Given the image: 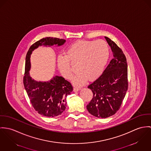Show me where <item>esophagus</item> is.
<instances>
[{
    "instance_id": "34e87169",
    "label": "esophagus",
    "mask_w": 151,
    "mask_h": 151,
    "mask_svg": "<svg viewBox=\"0 0 151 151\" xmlns=\"http://www.w3.org/2000/svg\"><path fill=\"white\" fill-rule=\"evenodd\" d=\"M80 89H81V88H80V87H75L73 88V91H79Z\"/></svg>"
}]
</instances>
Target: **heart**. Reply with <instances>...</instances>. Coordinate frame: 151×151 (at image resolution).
<instances>
[{
	"instance_id": "1",
	"label": "heart",
	"mask_w": 151,
	"mask_h": 151,
	"mask_svg": "<svg viewBox=\"0 0 151 151\" xmlns=\"http://www.w3.org/2000/svg\"><path fill=\"white\" fill-rule=\"evenodd\" d=\"M109 48L104 40H79L69 46L65 55H59L57 67L61 75L71 79L73 71L70 63H78L79 70L72 79L73 83L82 86L88 79L94 81L103 73L109 57Z\"/></svg>"
}]
</instances>
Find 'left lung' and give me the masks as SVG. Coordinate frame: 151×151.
I'll use <instances>...</instances> for the list:
<instances>
[{"label": "left lung", "instance_id": "left-lung-1", "mask_svg": "<svg viewBox=\"0 0 151 151\" xmlns=\"http://www.w3.org/2000/svg\"><path fill=\"white\" fill-rule=\"evenodd\" d=\"M105 38L113 52L114 58L100 76L88 86L93 98L86 106L90 114L99 118L114 115L120 109L128 89L126 58L114 41L108 37Z\"/></svg>", "mask_w": 151, "mask_h": 151}]
</instances>
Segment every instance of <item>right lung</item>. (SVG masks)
Here are the masks:
<instances>
[{"label": "right lung", "mask_w": 151, "mask_h": 151, "mask_svg": "<svg viewBox=\"0 0 151 151\" xmlns=\"http://www.w3.org/2000/svg\"><path fill=\"white\" fill-rule=\"evenodd\" d=\"M66 40L56 37H46L34 43L29 49L25 58L24 85L30 101L40 115L54 117L62 114L67 106L66 97L73 90L71 84L62 76H55L50 81L37 82L29 75L30 57L32 51L41 46L63 45Z\"/></svg>", "instance_id": "add662e5"}]
</instances>
